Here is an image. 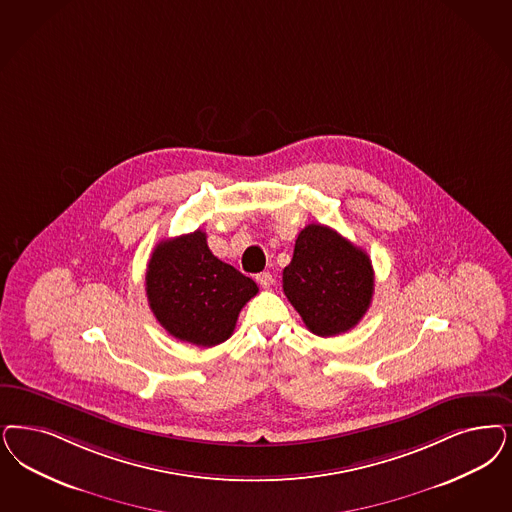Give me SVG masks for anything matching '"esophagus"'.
Segmentation results:
<instances>
[{
  "label": "esophagus",
  "instance_id": "obj_1",
  "mask_svg": "<svg viewBox=\"0 0 512 512\" xmlns=\"http://www.w3.org/2000/svg\"><path fill=\"white\" fill-rule=\"evenodd\" d=\"M257 282L263 289H270L274 285V276L270 272H261V274H257Z\"/></svg>",
  "mask_w": 512,
  "mask_h": 512
}]
</instances>
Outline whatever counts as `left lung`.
Returning a JSON list of instances; mask_svg holds the SVG:
<instances>
[{"label":"left lung","mask_w":512,"mask_h":512,"mask_svg":"<svg viewBox=\"0 0 512 512\" xmlns=\"http://www.w3.org/2000/svg\"><path fill=\"white\" fill-rule=\"evenodd\" d=\"M372 291L371 257L361 247L318 223L300 230L283 268V293L314 335L353 329L369 310Z\"/></svg>","instance_id":"left-lung-1"}]
</instances>
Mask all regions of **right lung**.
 <instances>
[{"mask_svg": "<svg viewBox=\"0 0 512 512\" xmlns=\"http://www.w3.org/2000/svg\"><path fill=\"white\" fill-rule=\"evenodd\" d=\"M145 291L155 318L170 335L212 348L234 333L240 310L259 287L219 261L208 247L206 232L194 230L155 247Z\"/></svg>", "mask_w": 512, "mask_h": 512, "instance_id": "add662e5", "label": "right lung"}]
</instances>
